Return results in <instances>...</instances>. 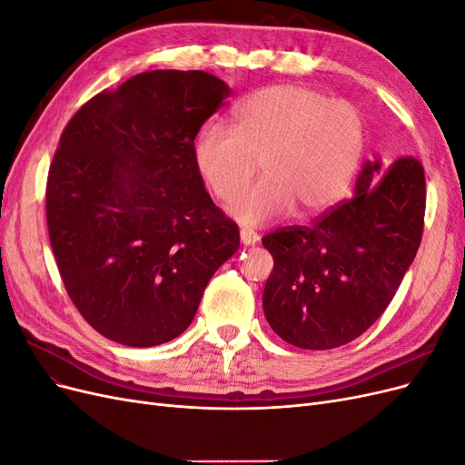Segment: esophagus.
Returning a JSON list of instances; mask_svg holds the SVG:
<instances>
[{
  "mask_svg": "<svg viewBox=\"0 0 465 465\" xmlns=\"http://www.w3.org/2000/svg\"><path fill=\"white\" fill-rule=\"evenodd\" d=\"M241 241H242V244L244 246H250V244H256L258 241H260V236H258V232L256 231H252V229H241Z\"/></svg>",
  "mask_w": 465,
  "mask_h": 465,
  "instance_id": "1",
  "label": "esophagus"
}]
</instances>
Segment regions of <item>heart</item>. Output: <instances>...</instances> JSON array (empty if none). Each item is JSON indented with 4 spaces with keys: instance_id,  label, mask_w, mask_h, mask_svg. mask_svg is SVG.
<instances>
[{
    "instance_id": "heart-1",
    "label": "heart",
    "mask_w": 465,
    "mask_h": 465,
    "mask_svg": "<svg viewBox=\"0 0 465 465\" xmlns=\"http://www.w3.org/2000/svg\"><path fill=\"white\" fill-rule=\"evenodd\" d=\"M367 147V120L351 101L314 87L275 85L246 96L234 128L209 124L195 163L217 200L229 203L256 173L263 176L231 205L248 227L287 215L314 217L343 200Z\"/></svg>"
}]
</instances>
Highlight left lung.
<instances>
[{
  "label": "left lung",
  "instance_id": "8db88e82",
  "mask_svg": "<svg viewBox=\"0 0 465 465\" xmlns=\"http://www.w3.org/2000/svg\"><path fill=\"white\" fill-rule=\"evenodd\" d=\"M425 171L415 157L364 163L355 195L308 224L262 238L273 256L263 312L287 343L323 351L357 340L401 285L423 238Z\"/></svg>",
  "mask_w": 465,
  "mask_h": 465
}]
</instances>
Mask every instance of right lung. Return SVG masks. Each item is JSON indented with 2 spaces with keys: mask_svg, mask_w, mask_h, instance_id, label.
<instances>
[{
  "mask_svg": "<svg viewBox=\"0 0 465 465\" xmlns=\"http://www.w3.org/2000/svg\"><path fill=\"white\" fill-rule=\"evenodd\" d=\"M229 94L211 74L154 69L94 94L62 132L46 182L50 244L69 299L112 341L178 337L241 244L193 147Z\"/></svg>",
  "mask_w": 465,
  "mask_h": 465,
  "instance_id": "1",
  "label": "right lung"
}]
</instances>
